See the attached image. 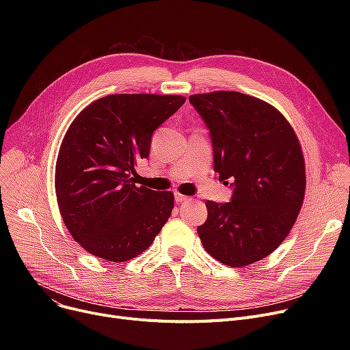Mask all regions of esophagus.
<instances>
[{
  "instance_id": "esophagus-1",
  "label": "esophagus",
  "mask_w": 350,
  "mask_h": 350,
  "mask_svg": "<svg viewBox=\"0 0 350 350\" xmlns=\"http://www.w3.org/2000/svg\"><path fill=\"white\" fill-rule=\"evenodd\" d=\"M174 200H176V203H183V201L190 200V197H187L185 194H180V193H174Z\"/></svg>"
}]
</instances>
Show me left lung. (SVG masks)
Masks as SVG:
<instances>
[{
  "label": "left lung",
  "instance_id": "left-lung-1",
  "mask_svg": "<svg viewBox=\"0 0 350 350\" xmlns=\"http://www.w3.org/2000/svg\"><path fill=\"white\" fill-rule=\"evenodd\" d=\"M210 131L214 170L232 178L230 203L207 201L197 228L206 251L228 267H247L277 250L304 203L305 160L289 122L269 103L240 92L189 98Z\"/></svg>",
  "mask_w": 350,
  "mask_h": 350
}]
</instances>
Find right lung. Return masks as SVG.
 Segmentation results:
<instances>
[{
	"mask_svg": "<svg viewBox=\"0 0 350 350\" xmlns=\"http://www.w3.org/2000/svg\"><path fill=\"white\" fill-rule=\"evenodd\" d=\"M185 102L177 95H109L70 123L55 167V191L66 228L89 254L129 261L167 223L173 193L137 187L131 174L149 157L153 132Z\"/></svg>",
	"mask_w": 350,
	"mask_h": 350,
	"instance_id": "right-lung-1",
	"label": "right lung"
}]
</instances>
